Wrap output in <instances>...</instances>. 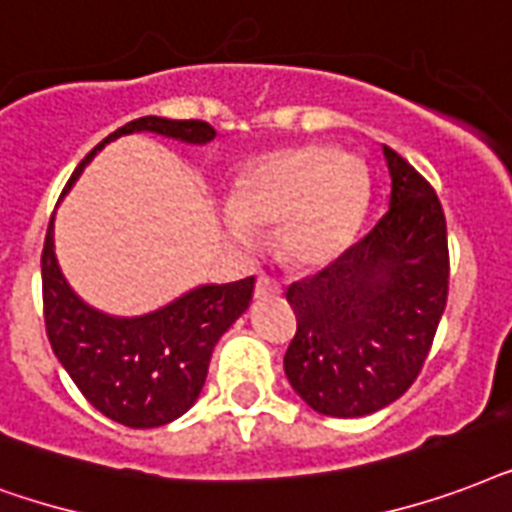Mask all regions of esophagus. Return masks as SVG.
<instances>
[{
	"mask_svg": "<svg viewBox=\"0 0 512 512\" xmlns=\"http://www.w3.org/2000/svg\"><path fill=\"white\" fill-rule=\"evenodd\" d=\"M256 296H267V293H280V283L272 280L269 275H259L256 277V288H253Z\"/></svg>",
	"mask_w": 512,
	"mask_h": 512,
	"instance_id": "esophagus-1",
	"label": "esophagus"
}]
</instances>
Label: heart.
Returning a JSON list of instances; mask_svg holds the SVG:
<instances>
[{"mask_svg": "<svg viewBox=\"0 0 512 512\" xmlns=\"http://www.w3.org/2000/svg\"><path fill=\"white\" fill-rule=\"evenodd\" d=\"M366 168L331 146H301L256 162L235 186L224 227L240 245L277 229V248L293 267H320L350 243L366 211Z\"/></svg>", "mask_w": 512, "mask_h": 512, "instance_id": "1", "label": "heart"}]
</instances>
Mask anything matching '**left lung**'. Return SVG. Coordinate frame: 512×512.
<instances>
[{
    "mask_svg": "<svg viewBox=\"0 0 512 512\" xmlns=\"http://www.w3.org/2000/svg\"><path fill=\"white\" fill-rule=\"evenodd\" d=\"M390 208L358 243L288 285L296 315L285 376L318 414L366 417L390 406L425 366L449 296L441 200L422 173L384 146Z\"/></svg>",
    "mask_w": 512,
    "mask_h": 512,
    "instance_id": "1",
    "label": "left lung"
}]
</instances>
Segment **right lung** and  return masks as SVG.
Returning <instances> with one entry per match:
<instances>
[{"label": "right lung", "instance_id": "right-lung-1", "mask_svg": "<svg viewBox=\"0 0 512 512\" xmlns=\"http://www.w3.org/2000/svg\"><path fill=\"white\" fill-rule=\"evenodd\" d=\"M136 130L186 144H208L216 130L202 120L138 117L106 136L71 173L69 189L98 149ZM253 296V277L200 285L141 318H112L87 307L63 280L53 251V219L42 248V301L47 339L87 403L125 427H160L178 419L200 395L213 347Z\"/></svg>", "mask_w": 512, "mask_h": 512}]
</instances>
